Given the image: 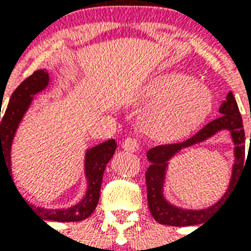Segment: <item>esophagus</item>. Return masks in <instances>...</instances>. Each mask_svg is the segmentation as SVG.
Listing matches in <instances>:
<instances>
[{
	"label": "esophagus",
	"instance_id": "34e87169",
	"mask_svg": "<svg viewBox=\"0 0 251 251\" xmlns=\"http://www.w3.org/2000/svg\"><path fill=\"white\" fill-rule=\"evenodd\" d=\"M139 147H141V143L135 138H127L122 142V149L125 151H129V152H137Z\"/></svg>",
	"mask_w": 251,
	"mask_h": 251
}]
</instances>
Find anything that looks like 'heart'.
Listing matches in <instances>:
<instances>
[{
  "instance_id": "1",
  "label": "heart",
  "mask_w": 251,
  "mask_h": 251,
  "mask_svg": "<svg viewBox=\"0 0 251 251\" xmlns=\"http://www.w3.org/2000/svg\"><path fill=\"white\" fill-rule=\"evenodd\" d=\"M135 100L150 105L145 113L146 133L159 142H177L202 125L214 104L204 83L177 72L150 76L139 87Z\"/></svg>"
}]
</instances>
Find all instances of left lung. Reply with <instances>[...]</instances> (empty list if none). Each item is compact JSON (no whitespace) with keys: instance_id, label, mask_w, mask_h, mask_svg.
Masks as SVG:
<instances>
[{"instance_id":"8db88e82","label":"left lung","mask_w":251,"mask_h":251,"mask_svg":"<svg viewBox=\"0 0 251 251\" xmlns=\"http://www.w3.org/2000/svg\"><path fill=\"white\" fill-rule=\"evenodd\" d=\"M219 118L207 124L202 130H199L194 137L176 145H165L153 147L147 152V159L150 160V167L146 172V182H147V201L149 208L153 219L160 224L171 226H199L206 223L218 208L223 204L226 195L233 191L238 176L244 169L245 160V131L242 126V118L238 110V105L232 92H228L226 99L219 108ZM222 131H228L234 143V164L232 173L226 193L222 199L212 206L191 210L176 206L165 195L166 175L169 169V161L176 156L181 151L194 145L201 144L216 133Z\"/></svg>"}]
</instances>
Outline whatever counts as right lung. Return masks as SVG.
<instances>
[{
	"mask_svg": "<svg viewBox=\"0 0 251 251\" xmlns=\"http://www.w3.org/2000/svg\"><path fill=\"white\" fill-rule=\"evenodd\" d=\"M49 83H50L49 73L45 69L36 70L32 75L28 76L18 86V88L14 91L10 98L9 105L6 108L0 124V167L2 164L5 165L9 172L10 178H13L11 149H13L14 139L19 129V125L23 121L25 113L28 112L29 106L32 105L35 95L47 90ZM116 149H117V145L114 139H109L100 145L86 149L83 161V175L86 177L87 183L86 193L79 202H76L73 206L65 207V208H45V207L29 203L28 201L23 199V195L19 194L14 179L11 181L17 189L18 194L21 195L25 204L43 220L61 223L80 222L88 218L98 206L104 171H105L106 164L113 156Z\"/></svg>",
	"mask_w": 251,
	"mask_h": 251,
	"instance_id": "obj_1",
	"label": "right lung"
}]
</instances>
